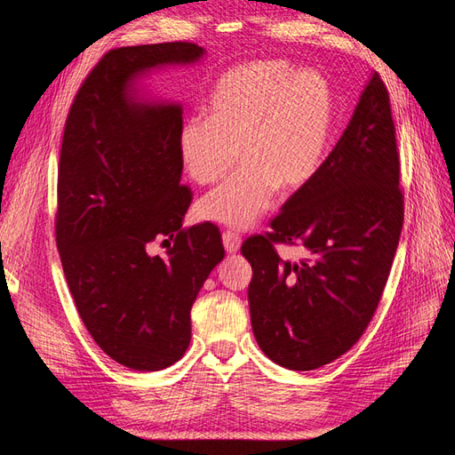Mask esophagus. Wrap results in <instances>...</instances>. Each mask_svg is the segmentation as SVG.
I'll return each mask as SVG.
<instances>
[{"mask_svg":"<svg viewBox=\"0 0 455 455\" xmlns=\"http://www.w3.org/2000/svg\"><path fill=\"white\" fill-rule=\"evenodd\" d=\"M222 241H224L226 251H228L229 254H235V252L241 249V243H243V239H241L239 233H237V231H231V229L224 231Z\"/></svg>","mask_w":455,"mask_h":455,"instance_id":"esophagus-1","label":"esophagus"}]
</instances>
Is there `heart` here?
<instances>
[{
	"label": "heart",
	"instance_id": "obj_1",
	"mask_svg": "<svg viewBox=\"0 0 455 455\" xmlns=\"http://www.w3.org/2000/svg\"><path fill=\"white\" fill-rule=\"evenodd\" d=\"M332 92L316 72H294L281 60H256L218 79L209 117L188 119L178 151L197 184L224 178L206 194L197 214L206 222L246 229L264 216L279 188L296 191L319 172L332 132Z\"/></svg>",
	"mask_w": 455,
	"mask_h": 455
}]
</instances>
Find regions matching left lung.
I'll return each mask as SVG.
<instances>
[{"instance_id":"left-lung-1","label":"left lung","mask_w":455,"mask_h":455,"mask_svg":"<svg viewBox=\"0 0 455 455\" xmlns=\"http://www.w3.org/2000/svg\"><path fill=\"white\" fill-rule=\"evenodd\" d=\"M389 92L371 74L347 129L313 180L288 199L266 235L249 237V306L259 349L288 370L347 353L374 316L404 222ZM277 242L310 258L283 260Z\"/></svg>"}]
</instances>
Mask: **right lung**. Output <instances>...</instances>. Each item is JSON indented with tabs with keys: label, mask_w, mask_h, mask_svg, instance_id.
I'll list each match as a JSON object with an SVG mask.
<instances>
[{
	"label": "right lung",
	"mask_w": 455,
	"mask_h": 455,
	"mask_svg": "<svg viewBox=\"0 0 455 455\" xmlns=\"http://www.w3.org/2000/svg\"><path fill=\"white\" fill-rule=\"evenodd\" d=\"M203 54L188 41L106 52L62 136L57 246L68 288L99 347L140 371L182 359L191 306L226 254L214 224L182 228L191 203L180 186L182 106L144 99L136 87L156 68ZM156 238L170 244L164 259L147 252Z\"/></svg>",
	"instance_id": "add662e5"
}]
</instances>
